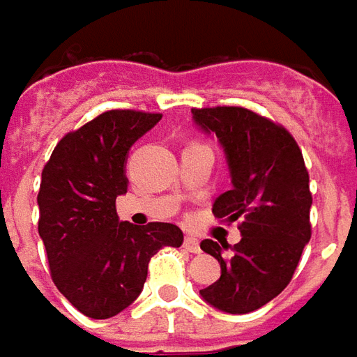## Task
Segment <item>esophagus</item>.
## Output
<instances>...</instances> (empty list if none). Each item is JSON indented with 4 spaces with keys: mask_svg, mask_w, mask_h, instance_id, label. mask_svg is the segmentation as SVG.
I'll return each instance as SVG.
<instances>
[{
    "mask_svg": "<svg viewBox=\"0 0 357 357\" xmlns=\"http://www.w3.org/2000/svg\"><path fill=\"white\" fill-rule=\"evenodd\" d=\"M190 254H199L202 252V248H199V240L194 238V236H184V244H183Z\"/></svg>",
    "mask_w": 357,
    "mask_h": 357,
    "instance_id": "34e87169",
    "label": "esophagus"
}]
</instances>
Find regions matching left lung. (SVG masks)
<instances>
[{
	"instance_id": "left-lung-1",
	"label": "left lung",
	"mask_w": 357,
	"mask_h": 357,
	"mask_svg": "<svg viewBox=\"0 0 357 357\" xmlns=\"http://www.w3.org/2000/svg\"><path fill=\"white\" fill-rule=\"evenodd\" d=\"M192 115L219 138L231 171L232 190L215 199V217L240 221L242 234L234 246L202 240L199 248L221 264V277L199 294L221 312H255L288 287L312 238L304 155L284 126L246 107H194Z\"/></svg>"
}]
</instances>
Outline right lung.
<instances>
[{
	"instance_id": "1",
	"label": "right lung",
	"mask_w": 357,
	"mask_h": 357,
	"mask_svg": "<svg viewBox=\"0 0 357 357\" xmlns=\"http://www.w3.org/2000/svg\"><path fill=\"white\" fill-rule=\"evenodd\" d=\"M161 121L159 113L111 109L63 136L44 165L38 192V232L50 273L70 304L92 319H107L142 292L151 255L178 248L171 223L134 227L119 221L126 153Z\"/></svg>"
}]
</instances>
